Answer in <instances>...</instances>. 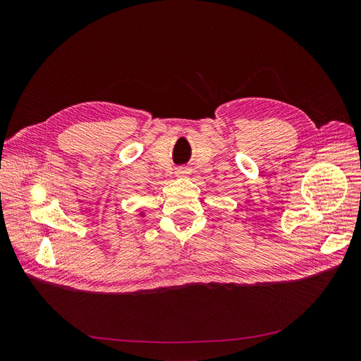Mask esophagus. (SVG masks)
Listing matches in <instances>:
<instances>
[{"label": "esophagus", "mask_w": 361, "mask_h": 361, "mask_svg": "<svg viewBox=\"0 0 361 361\" xmlns=\"http://www.w3.org/2000/svg\"><path fill=\"white\" fill-rule=\"evenodd\" d=\"M190 174H191V169H188V167L182 166V167L176 169V176L178 178H188Z\"/></svg>", "instance_id": "esophagus-1"}]
</instances>
